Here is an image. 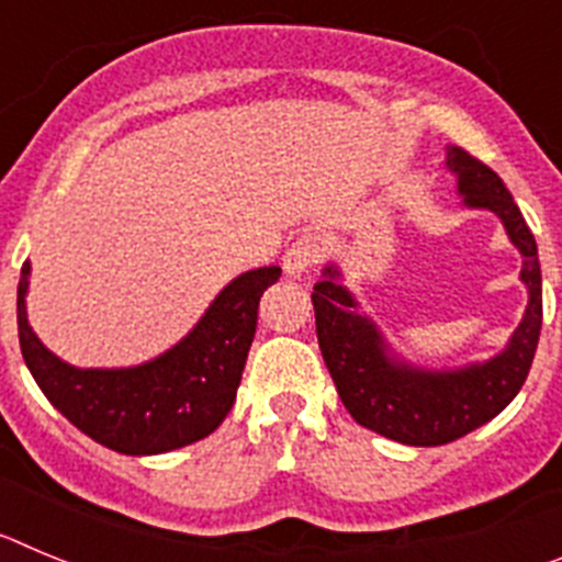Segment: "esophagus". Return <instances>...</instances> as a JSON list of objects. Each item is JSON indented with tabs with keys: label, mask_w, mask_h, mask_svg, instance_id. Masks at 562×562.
<instances>
[{
	"label": "esophagus",
	"mask_w": 562,
	"mask_h": 562,
	"mask_svg": "<svg viewBox=\"0 0 562 562\" xmlns=\"http://www.w3.org/2000/svg\"><path fill=\"white\" fill-rule=\"evenodd\" d=\"M317 258H321V241L312 236H301L284 252L286 276H304V272H310L315 267Z\"/></svg>",
	"instance_id": "obj_1"
}]
</instances>
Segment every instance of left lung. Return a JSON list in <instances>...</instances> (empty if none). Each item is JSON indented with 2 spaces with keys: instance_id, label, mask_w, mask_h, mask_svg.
Instances as JSON below:
<instances>
[{
  "instance_id": "left-lung-1",
  "label": "left lung",
  "mask_w": 562,
  "mask_h": 562,
  "mask_svg": "<svg viewBox=\"0 0 562 562\" xmlns=\"http://www.w3.org/2000/svg\"><path fill=\"white\" fill-rule=\"evenodd\" d=\"M448 166L459 173L467 205L498 213L513 245L524 252L520 278L529 286V306L498 357L461 371L411 369L385 355L374 324L337 284L335 267H326V281L312 292L321 355L346 411L362 428L416 448L448 445L498 416L529 376L543 324L538 245L513 193L493 168L464 148H450Z\"/></svg>"
}]
</instances>
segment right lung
Listing matches in <instances>:
<instances>
[{"instance_id":"add662e5","label":"right lung","mask_w":562,"mask_h":562,"mask_svg":"<svg viewBox=\"0 0 562 562\" xmlns=\"http://www.w3.org/2000/svg\"><path fill=\"white\" fill-rule=\"evenodd\" d=\"M27 272L30 265L24 261L16 324L30 374L78 430L126 456L168 453L220 428L236 402L261 295L281 276L278 267L238 276L186 340L146 366L81 371L44 349L30 329L24 312Z\"/></svg>"}]
</instances>
